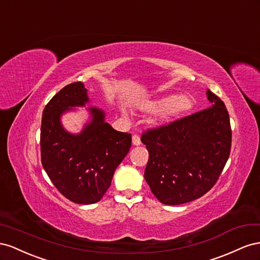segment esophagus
I'll return each instance as SVG.
<instances>
[{"label":"esophagus","mask_w":260,"mask_h":260,"mask_svg":"<svg viewBox=\"0 0 260 260\" xmlns=\"http://www.w3.org/2000/svg\"><path fill=\"white\" fill-rule=\"evenodd\" d=\"M132 140H133V145H135V146H138V145L142 144V142H140V137L138 135H136V134L133 135Z\"/></svg>","instance_id":"34e87169"}]
</instances>
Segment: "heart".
Returning <instances> with one entry per match:
<instances>
[{"instance_id": "1", "label": "heart", "mask_w": 260, "mask_h": 260, "mask_svg": "<svg viewBox=\"0 0 260 260\" xmlns=\"http://www.w3.org/2000/svg\"><path fill=\"white\" fill-rule=\"evenodd\" d=\"M192 106V102L187 95H169L148 105V109L154 112L165 111L166 117H172L186 112Z\"/></svg>"}]
</instances>
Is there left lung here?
Returning <instances> with one entry per match:
<instances>
[{"instance_id": "obj_1", "label": "left lung", "mask_w": 260, "mask_h": 260, "mask_svg": "<svg viewBox=\"0 0 260 260\" xmlns=\"http://www.w3.org/2000/svg\"><path fill=\"white\" fill-rule=\"evenodd\" d=\"M210 107L142 135L149 159L145 180L165 205H182L204 196L217 183L231 151L229 112L209 89Z\"/></svg>"}]
</instances>
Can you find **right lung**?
I'll return each mask as SVG.
<instances>
[{
    "mask_svg": "<svg viewBox=\"0 0 260 260\" xmlns=\"http://www.w3.org/2000/svg\"><path fill=\"white\" fill-rule=\"evenodd\" d=\"M86 102L87 89L81 81L65 86L44 108L40 133L43 169L64 197L80 205L99 202L132 146V135L115 131L97 108H89L91 122L80 134L66 132L61 115Z\"/></svg>",
    "mask_w": 260,
    "mask_h": 260,
    "instance_id": "right-lung-1",
    "label": "right lung"
}]
</instances>
